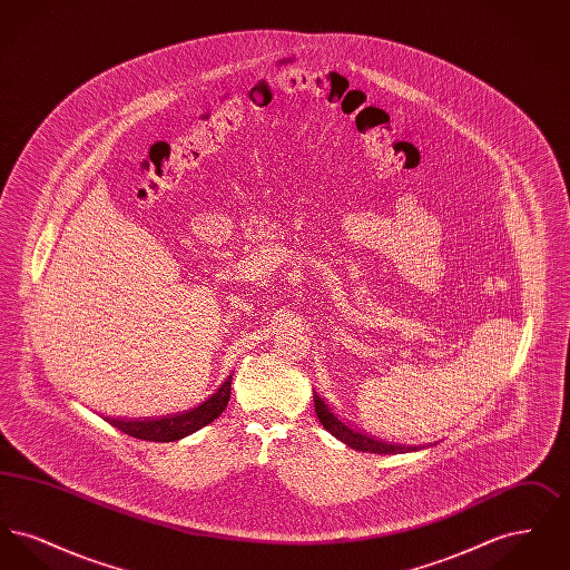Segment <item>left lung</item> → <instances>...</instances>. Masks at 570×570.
<instances>
[{
    "label": "left lung",
    "mask_w": 570,
    "mask_h": 570,
    "mask_svg": "<svg viewBox=\"0 0 570 570\" xmlns=\"http://www.w3.org/2000/svg\"><path fill=\"white\" fill-rule=\"evenodd\" d=\"M314 404H316V416L321 419V423H323L326 432L335 435L337 440H342L344 444H348L351 449L363 451V453H379V455H397V453H410V451L425 449V444H421V446H406V444L382 442V440H376L372 435L363 434L361 430H353L331 407L326 406L325 400L318 397L316 393H314Z\"/></svg>",
    "instance_id": "8db88e82"
}]
</instances>
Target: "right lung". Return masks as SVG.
<instances>
[{
    "label": "right lung",
    "mask_w": 570,
    "mask_h": 570,
    "mask_svg": "<svg viewBox=\"0 0 570 570\" xmlns=\"http://www.w3.org/2000/svg\"><path fill=\"white\" fill-rule=\"evenodd\" d=\"M230 382L233 374L224 380L205 402L198 406L177 412V414H166V416H142V419H115V416H105L112 428L121 430L124 434L132 435L138 440L147 442H175L186 435L194 434L216 421L217 416L224 412V407L230 400Z\"/></svg>",
    "instance_id": "obj_1"
}]
</instances>
